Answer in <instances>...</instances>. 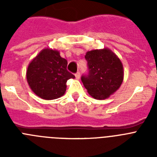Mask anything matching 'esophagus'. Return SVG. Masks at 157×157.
I'll list each match as a JSON object with an SVG mask.
<instances>
[{"label": "esophagus", "mask_w": 157, "mask_h": 157, "mask_svg": "<svg viewBox=\"0 0 157 157\" xmlns=\"http://www.w3.org/2000/svg\"><path fill=\"white\" fill-rule=\"evenodd\" d=\"M75 78H77V79H79L80 78V72L78 71L77 73L75 74Z\"/></svg>", "instance_id": "1"}]
</instances>
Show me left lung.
Listing matches in <instances>:
<instances>
[{
    "mask_svg": "<svg viewBox=\"0 0 157 157\" xmlns=\"http://www.w3.org/2000/svg\"><path fill=\"white\" fill-rule=\"evenodd\" d=\"M85 58L89 71L82 76L83 85L94 98L106 99L123 82V67L120 59L109 48L89 51Z\"/></svg>",
    "mask_w": 157,
    "mask_h": 157,
    "instance_id": "obj_1",
    "label": "left lung"
}]
</instances>
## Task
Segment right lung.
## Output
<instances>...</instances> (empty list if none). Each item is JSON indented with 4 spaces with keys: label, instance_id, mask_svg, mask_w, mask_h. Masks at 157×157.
I'll use <instances>...</instances> for the list:
<instances>
[{
    "label": "right lung",
    "instance_id": "add662e5",
    "mask_svg": "<svg viewBox=\"0 0 157 157\" xmlns=\"http://www.w3.org/2000/svg\"><path fill=\"white\" fill-rule=\"evenodd\" d=\"M67 61L57 50L45 48L32 59L27 67V79L32 91L45 100L60 98L66 82L75 75L67 70Z\"/></svg>",
    "mask_w": 157,
    "mask_h": 157
}]
</instances>
